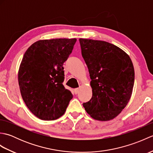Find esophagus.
<instances>
[{"mask_svg": "<svg viewBox=\"0 0 153 153\" xmlns=\"http://www.w3.org/2000/svg\"><path fill=\"white\" fill-rule=\"evenodd\" d=\"M79 89H74V93H75V94H76V95H77V94L79 93Z\"/></svg>", "mask_w": 153, "mask_h": 153, "instance_id": "esophagus-1", "label": "esophagus"}]
</instances>
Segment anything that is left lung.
<instances>
[{
    "mask_svg": "<svg viewBox=\"0 0 153 153\" xmlns=\"http://www.w3.org/2000/svg\"><path fill=\"white\" fill-rule=\"evenodd\" d=\"M79 41L93 91L92 98L83 106L95 120H112L131 98L135 79L131 58L121 48L108 42L87 39Z\"/></svg>",
    "mask_w": 153,
    "mask_h": 153,
    "instance_id": "8db88e82",
    "label": "left lung"
}]
</instances>
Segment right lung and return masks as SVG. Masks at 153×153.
Segmentation results:
<instances>
[{
	"label": "right lung",
	"mask_w": 153,
	"mask_h": 153,
	"mask_svg": "<svg viewBox=\"0 0 153 153\" xmlns=\"http://www.w3.org/2000/svg\"><path fill=\"white\" fill-rule=\"evenodd\" d=\"M76 39L40 40L32 44L22 58L18 83L27 108L41 120L62 116L73 95L63 85V64L72 52Z\"/></svg>",
	"instance_id": "right-lung-1"
}]
</instances>
